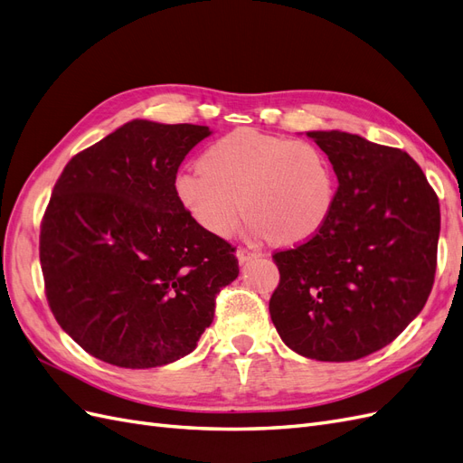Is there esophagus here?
Wrapping results in <instances>:
<instances>
[{"mask_svg":"<svg viewBox=\"0 0 463 463\" xmlns=\"http://www.w3.org/2000/svg\"><path fill=\"white\" fill-rule=\"evenodd\" d=\"M257 255H259L257 250H250V249H247V247H240V249H237V260H240L241 264L247 262V260H250V259H255Z\"/></svg>","mask_w":463,"mask_h":463,"instance_id":"34e87169","label":"esophagus"}]
</instances>
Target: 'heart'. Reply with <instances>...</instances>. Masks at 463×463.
<instances>
[{
    "label": "heart",
    "mask_w": 463,
    "mask_h": 463,
    "mask_svg": "<svg viewBox=\"0 0 463 463\" xmlns=\"http://www.w3.org/2000/svg\"><path fill=\"white\" fill-rule=\"evenodd\" d=\"M201 164L175 175V194L216 235L235 232L247 208L253 228L270 243L296 245L311 240L332 214L334 165L309 141L237 129L210 145Z\"/></svg>",
    "instance_id": "obj_1"
}]
</instances>
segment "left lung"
<instances>
[{
	"instance_id": "8db88e82",
	"label": "left lung",
	"mask_w": 463,
	"mask_h": 463,
	"mask_svg": "<svg viewBox=\"0 0 463 463\" xmlns=\"http://www.w3.org/2000/svg\"><path fill=\"white\" fill-rule=\"evenodd\" d=\"M338 191L325 226L272 255L274 326L293 352L355 361L394 342L421 313L437 272L440 204L408 152L342 131L307 133Z\"/></svg>"
}]
</instances>
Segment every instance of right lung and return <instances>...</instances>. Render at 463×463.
<instances>
[{
    "label": "right lung",
    "mask_w": 463,
    "mask_h": 463,
    "mask_svg": "<svg viewBox=\"0 0 463 463\" xmlns=\"http://www.w3.org/2000/svg\"><path fill=\"white\" fill-rule=\"evenodd\" d=\"M204 125L125 123L67 162L40 223V264L58 325L92 357L152 369L191 354L216 296L240 274L235 247L179 203L175 175Z\"/></svg>",
    "instance_id": "add662e5"
}]
</instances>
